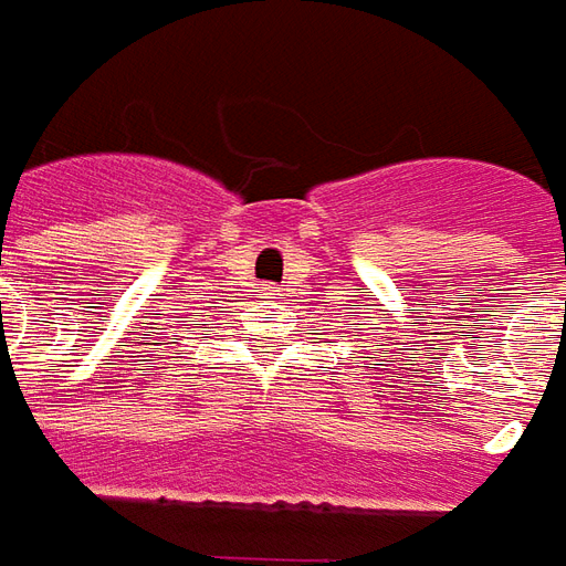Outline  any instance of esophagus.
<instances>
[{
  "mask_svg": "<svg viewBox=\"0 0 566 566\" xmlns=\"http://www.w3.org/2000/svg\"><path fill=\"white\" fill-rule=\"evenodd\" d=\"M268 295H274V289H268Z\"/></svg>",
  "mask_w": 566,
  "mask_h": 566,
  "instance_id": "esophagus-1",
  "label": "esophagus"
}]
</instances>
